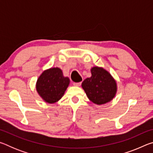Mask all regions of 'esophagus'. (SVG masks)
Masks as SVG:
<instances>
[{
    "label": "esophagus",
    "instance_id": "34e87169",
    "mask_svg": "<svg viewBox=\"0 0 153 153\" xmlns=\"http://www.w3.org/2000/svg\"><path fill=\"white\" fill-rule=\"evenodd\" d=\"M82 84V82H74V85L75 86H79Z\"/></svg>",
    "mask_w": 153,
    "mask_h": 153
}]
</instances>
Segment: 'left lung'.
I'll return each mask as SVG.
<instances>
[{"mask_svg": "<svg viewBox=\"0 0 153 153\" xmlns=\"http://www.w3.org/2000/svg\"><path fill=\"white\" fill-rule=\"evenodd\" d=\"M92 76L82 84V88L90 101L98 105L110 102L117 93V82L108 71L102 67H93Z\"/></svg>", "mask_w": 153, "mask_h": 153, "instance_id": "1", "label": "left lung"}]
</instances>
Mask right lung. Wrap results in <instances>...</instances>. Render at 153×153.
I'll list each match as a JSON object with an SVG mask.
<instances>
[{"label": "right lung", "instance_id": "1", "mask_svg": "<svg viewBox=\"0 0 153 153\" xmlns=\"http://www.w3.org/2000/svg\"><path fill=\"white\" fill-rule=\"evenodd\" d=\"M70 80L63 76L59 67H51L44 71L37 79L36 91L44 101L53 104L63 97Z\"/></svg>", "mask_w": 153, "mask_h": 153}]
</instances>
